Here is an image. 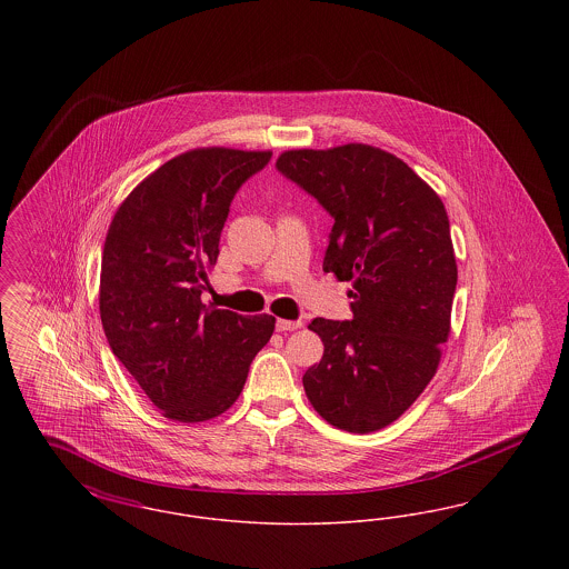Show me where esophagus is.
<instances>
[{"mask_svg": "<svg viewBox=\"0 0 569 569\" xmlns=\"http://www.w3.org/2000/svg\"><path fill=\"white\" fill-rule=\"evenodd\" d=\"M277 330L279 332H290V330H298L300 328V322H295V320H277Z\"/></svg>", "mask_w": 569, "mask_h": 569, "instance_id": "34e87169", "label": "esophagus"}]
</instances>
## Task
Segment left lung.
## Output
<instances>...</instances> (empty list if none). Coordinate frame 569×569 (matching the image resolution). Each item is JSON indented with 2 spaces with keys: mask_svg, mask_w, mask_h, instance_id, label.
Returning <instances> with one entry per match:
<instances>
[{
  "mask_svg": "<svg viewBox=\"0 0 569 569\" xmlns=\"http://www.w3.org/2000/svg\"><path fill=\"white\" fill-rule=\"evenodd\" d=\"M277 170L330 217L325 272L352 281V320L316 318L325 356L302 376L328 425L371 433L422 395L450 335L457 258L441 198L403 160L371 144L295 149Z\"/></svg>",
  "mask_w": 569,
  "mask_h": 569,
  "instance_id": "1",
  "label": "left lung"
}]
</instances>
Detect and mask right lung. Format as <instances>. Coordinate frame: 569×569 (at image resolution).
<instances>
[{"label": "right lung", "mask_w": 569, "mask_h": 569, "mask_svg": "<svg viewBox=\"0 0 569 569\" xmlns=\"http://www.w3.org/2000/svg\"><path fill=\"white\" fill-rule=\"evenodd\" d=\"M271 151L191 149L151 172L110 221L100 318L110 350L151 403L177 422L234 406L272 316L202 305L230 202Z\"/></svg>", "instance_id": "right-lung-1"}]
</instances>
